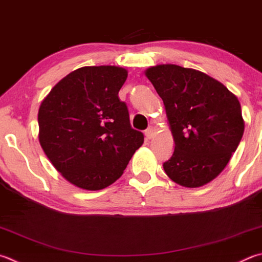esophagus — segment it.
I'll list each match as a JSON object with an SVG mask.
<instances>
[{
    "instance_id": "34e87169",
    "label": "esophagus",
    "mask_w": 262,
    "mask_h": 262,
    "mask_svg": "<svg viewBox=\"0 0 262 262\" xmlns=\"http://www.w3.org/2000/svg\"><path fill=\"white\" fill-rule=\"evenodd\" d=\"M145 135H146V137L149 140H151V139H154V136H155V129L152 127H150V128H147L146 129V132H145Z\"/></svg>"
}]
</instances>
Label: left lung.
I'll use <instances>...</instances> for the list:
<instances>
[{"instance_id": "left-lung-1", "label": "left lung", "mask_w": 262, "mask_h": 262, "mask_svg": "<svg viewBox=\"0 0 262 262\" xmlns=\"http://www.w3.org/2000/svg\"><path fill=\"white\" fill-rule=\"evenodd\" d=\"M144 74L163 99L175 142L173 156L164 163L165 173L185 188L210 183L225 169L243 136L238 98L193 69L161 64Z\"/></svg>"}]
</instances>
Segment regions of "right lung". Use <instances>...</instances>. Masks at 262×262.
<instances>
[{
	"label": "right lung",
	"instance_id": "obj_1",
	"mask_svg": "<svg viewBox=\"0 0 262 262\" xmlns=\"http://www.w3.org/2000/svg\"><path fill=\"white\" fill-rule=\"evenodd\" d=\"M127 77L120 66H84L57 82L40 104V145L75 187L96 191L111 185L143 144L118 96Z\"/></svg>",
	"mask_w": 262,
	"mask_h": 262
}]
</instances>
